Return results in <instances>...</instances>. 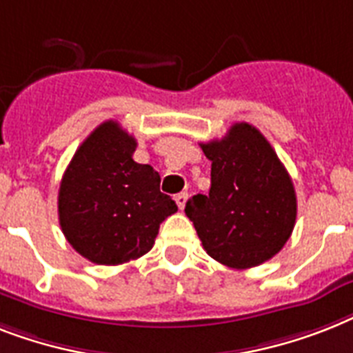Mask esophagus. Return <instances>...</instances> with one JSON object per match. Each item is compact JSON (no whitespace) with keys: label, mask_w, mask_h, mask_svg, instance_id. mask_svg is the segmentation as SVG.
Masks as SVG:
<instances>
[{"label":"esophagus","mask_w":353,"mask_h":353,"mask_svg":"<svg viewBox=\"0 0 353 353\" xmlns=\"http://www.w3.org/2000/svg\"><path fill=\"white\" fill-rule=\"evenodd\" d=\"M186 199H188V194H186V192H181V194H177L176 196V203H177V206H179V210H183V208H185Z\"/></svg>","instance_id":"34e87169"}]
</instances>
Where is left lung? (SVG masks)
<instances>
[{
	"instance_id": "8db88e82",
	"label": "left lung",
	"mask_w": 353,
	"mask_h": 353,
	"mask_svg": "<svg viewBox=\"0 0 353 353\" xmlns=\"http://www.w3.org/2000/svg\"><path fill=\"white\" fill-rule=\"evenodd\" d=\"M201 148L212 161L210 192L188 199L185 212L206 254L237 270L272 259L292 236L297 199L270 143L256 127L234 123Z\"/></svg>"
}]
</instances>
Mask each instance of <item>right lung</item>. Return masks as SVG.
I'll return each mask as SVG.
<instances>
[{
	"instance_id": "1",
	"label": "right lung",
	"mask_w": 353,
	"mask_h": 353,
	"mask_svg": "<svg viewBox=\"0 0 353 353\" xmlns=\"http://www.w3.org/2000/svg\"><path fill=\"white\" fill-rule=\"evenodd\" d=\"M137 141L117 121L101 123L74 154L57 196L59 225L77 254L96 265L145 256L159 225L177 212L150 165L132 159Z\"/></svg>"
}]
</instances>
